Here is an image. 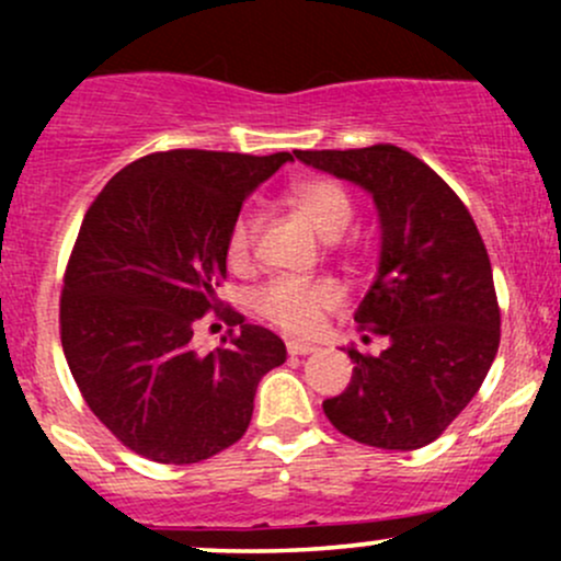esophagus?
<instances>
[{
	"label": "esophagus",
	"instance_id": "1",
	"mask_svg": "<svg viewBox=\"0 0 561 561\" xmlns=\"http://www.w3.org/2000/svg\"><path fill=\"white\" fill-rule=\"evenodd\" d=\"M313 351H319V347L311 343H298V340H289L287 343L289 356H308V353H313Z\"/></svg>",
	"mask_w": 561,
	"mask_h": 561
}]
</instances>
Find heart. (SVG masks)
I'll use <instances>...</instances> for the list:
<instances>
[{"mask_svg":"<svg viewBox=\"0 0 561 561\" xmlns=\"http://www.w3.org/2000/svg\"><path fill=\"white\" fill-rule=\"evenodd\" d=\"M287 199L324 240H337L353 218L347 192L332 179H300L287 186ZM259 216L242 208L231 221L227 237V259L234 268H244L253 259ZM340 306L337 287L330 282L276 279L255 295V311L282 332L308 337L321 330V321Z\"/></svg>","mask_w":561,"mask_h":561,"instance_id":"obj_1","label":"heart"}]
</instances>
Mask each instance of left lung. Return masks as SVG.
<instances>
[{
    "label": "left lung",
    "mask_w": 561,
    "mask_h": 561,
    "mask_svg": "<svg viewBox=\"0 0 561 561\" xmlns=\"http://www.w3.org/2000/svg\"><path fill=\"white\" fill-rule=\"evenodd\" d=\"M311 169L362 186L379 216V263L358 324L388 340L379 356L347 347L353 377L324 414L340 433L385 450L433 443L465 411L501 340L488 250L437 173L396 145L295 150Z\"/></svg>",
    "instance_id": "8db88e82"
}]
</instances>
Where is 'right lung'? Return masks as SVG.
Returning a JSON list of instances; mask_svg holds the SVG:
<instances>
[{
    "mask_svg": "<svg viewBox=\"0 0 561 561\" xmlns=\"http://www.w3.org/2000/svg\"><path fill=\"white\" fill-rule=\"evenodd\" d=\"M289 152L169 150L134 160L83 216L60 298V340L83 401L134 454L195 465L248 430L261 377L287 347L227 311L234 334L199 353L218 308L227 237L255 186Z\"/></svg>",
    "mask_w": 561,
    "mask_h": 561,
    "instance_id": "1",
    "label": "right lung"
}]
</instances>
